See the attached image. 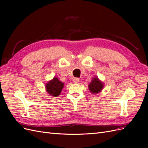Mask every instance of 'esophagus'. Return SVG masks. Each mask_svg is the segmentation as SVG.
<instances>
[{"mask_svg":"<svg viewBox=\"0 0 148 148\" xmlns=\"http://www.w3.org/2000/svg\"><path fill=\"white\" fill-rule=\"evenodd\" d=\"M79 78H74L73 79V82H74V83H78V82H79Z\"/></svg>","mask_w":148,"mask_h":148,"instance_id":"34e87169","label":"esophagus"}]
</instances>
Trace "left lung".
Segmentation results:
<instances>
[{
	"label": "left lung",
	"mask_w": 148,
	"mask_h": 148,
	"mask_svg": "<svg viewBox=\"0 0 148 148\" xmlns=\"http://www.w3.org/2000/svg\"><path fill=\"white\" fill-rule=\"evenodd\" d=\"M103 88V83L100 82L98 78H93L90 84H89V89L93 94L99 92Z\"/></svg>",
	"instance_id": "8db88e82"
}]
</instances>
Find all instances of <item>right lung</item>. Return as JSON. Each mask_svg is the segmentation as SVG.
<instances>
[{"mask_svg": "<svg viewBox=\"0 0 148 148\" xmlns=\"http://www.w3.org/2000/svg\"><path fill=\"white\" fill-rule=\"evenodd\" d=\"M64 86V83L59 80V79L55 77L53 78L52 80L46 84V91L49 95L57 97L60 94Z\"/></svg>", "mask_w": 148, "mask_h": 148, "instance_id": "right-lung-1", "label": "right lung"}]
</instances>
